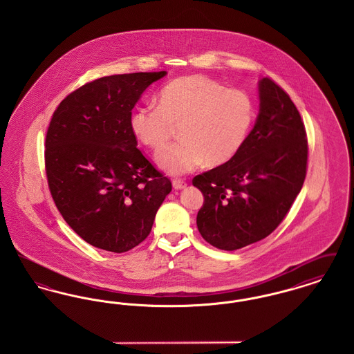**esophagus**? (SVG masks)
I'll list each match as a JSON object with an SVG mask.
<instances>
[{
	"label": "esophagus",
	"mask_w": 354,
	"mask_h": 354,
	"mask_svg": "<svg viewBox=\"0 0 354 354\" xmlns=\"http://www.w3.org/2000/svg\"><path fill=\"white\" fill-rule=\"evenodd\" d=\"M185 185H187V183H185V180H182V179H174L172 180V187L175 189H183Z\"/></svg>",
	"instance_id": "esophagus-1"
}]
</instances>
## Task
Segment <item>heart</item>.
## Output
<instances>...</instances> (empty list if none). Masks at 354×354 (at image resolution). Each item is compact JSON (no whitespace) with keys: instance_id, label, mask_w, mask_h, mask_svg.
<instances>
[{"instance_id":"heart-1","label":"heart","mask_w":354,"mask_h":354,"mask_svg":"<svg viewBox=\"0 0 354 354\" xmlns=\"http://www.w3.org/2000/svg\"><path fill=\"white\" fill-rule=\"evenodd\" d=\"M254 119L250 94L227 88L211 78L188 75L159 91L158 106H139L130 115L135 138L149 149H160L179 126L180 140L155 155L156 165L171 175L221 166L244 146Z\"/></svg>"}]
</instances>
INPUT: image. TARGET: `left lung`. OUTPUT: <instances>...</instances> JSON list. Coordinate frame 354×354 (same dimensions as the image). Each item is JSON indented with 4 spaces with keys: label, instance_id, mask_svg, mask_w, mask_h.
Masks as SVG:
<instances>
[{
    "label": "left lung",
    "instance_id": "8db88e82",
    "mask_svg": "<svg viewBox=\"0 0 354 354\" xmlns=\"http://www.w3.org/2000/svg\"><path fill=\"white\" fill-rule=\"evenodd\" d=\"M260 109L241 150L194 178L202 191L196 224L203 239L235 251L270 235L301 191L308 162L303 120L286 91L259 81Z\"/></svg>",
    "mask_w": 354,
    "mask_h": 354
}]
</instances>
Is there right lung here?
I'll list each match as a JSON object with an SVG mask.
<instances>
[{
    "instance_id": "obj_1",
    "label": "right lung",
    "mask_w": 354,
    "mask_h": 354,
    "mask_svg": "<svg viewBox=\"0 0 354 354\" xmlns=\"http://www.w3.org/2000/svg\"><path fill=\"white\" fill-rule=\"evenodd\" d=\"M167 71L110 75L81 86L59 103L45 142L54 203L86 243L130 251L151 232L171 182L136 147L130 115Z\"/></svg>"
}]
</instances>
